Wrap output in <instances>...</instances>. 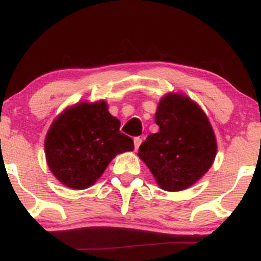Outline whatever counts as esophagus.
<instances>
[{
	"instance_id": "34e87169",
	"label": "esophagus",
	"mask_w": 261,
	"mask_h": 261,
	"mask_svg": "<svg viewBox=\"0 0 261 261\" xmlns=\"http://www.w3.org/2000/svg\"><path fill=\"white\" fill-rule=\"evenodd\" d=\"M141 143H142V139H141V137H135V139H134V146H135V149H136V151L139 149Z\"/></svg>"
}]
</instances>
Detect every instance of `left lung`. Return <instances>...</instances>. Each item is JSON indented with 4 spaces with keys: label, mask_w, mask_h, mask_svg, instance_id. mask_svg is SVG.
Segmentation results:
<instances>
[{
    "label": "left lung",
    "mask_w": 261,
    "mask_h": 261,
    "mask_svg": "<svg viewBox=\"0 0 261 261\" xmlns=\"http://www.w3.org/2000/svg\"><path fill=\"white\" fill-rule=\"evenodd\" d=\"M160 131L147 136L139 148L158 185L180 191L199 180L214 163L216 137L207 116L193 100L168 94L154 115Z\"/></svg>",
    "instance_id": "left-lung-1"
}]
</instances>
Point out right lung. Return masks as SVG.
<instances>
[{"instance_id": "1", "label": "right lung", "mask_w": 261, "mask_h": 261, "mask_svg": "<svg viewBox=\"0 0 261 261\" xmlns=\"http://www.w3.org/2000/svg\"><path fill=\"white\" fill-rule=\"evenodd\" d=\"M133 149L134 141L121 133L120 121L104 101L67 109L53 122L45 140L50 170L72 189L91 187L116 154Z\"/></svg>"}]
</instances>
